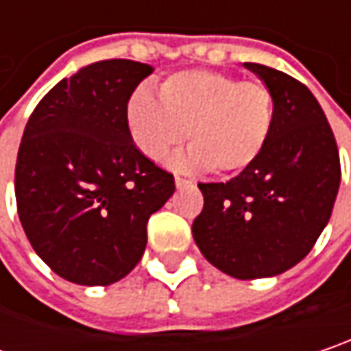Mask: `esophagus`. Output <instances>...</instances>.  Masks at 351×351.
Here are the masks:
<instances>
[{
    "label": "esophagus",
    "instance_id": "34e87169",
    "mask_svg": "<svg viewBox=\"0 0 351 351\" xmlns=\"http://www.w3.org/2000/svg\"><path fill=\"white\" fill-rule=\"evenodd\" d=\"M193 182L191 180H186V178H182V176H176V186L178 188H184V186H191Z\"/></svg>",
    "mask_w": 351,
    "mask_h": 351
}]
</instances>
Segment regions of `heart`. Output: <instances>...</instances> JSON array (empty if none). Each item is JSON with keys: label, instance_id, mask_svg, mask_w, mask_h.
<instances>
[{"label": "heart", "instance_id": "b5f03b06", "mask_svg": "<svg viewBox=\"0 0 351 351\" xmlns=\"http://www.w3.org/2000/svg\"><path fill=\"white\" fill-rule=\"evenodd\" d=\"M125 115L145 158L160 162L188 138L186 165L232 176L262 156L274 125V95L258 80L189 69L163 82L160 99L149 89H136Z\"/></svg>", "mask_w": 351, "mask_h": 351}]
</instances>
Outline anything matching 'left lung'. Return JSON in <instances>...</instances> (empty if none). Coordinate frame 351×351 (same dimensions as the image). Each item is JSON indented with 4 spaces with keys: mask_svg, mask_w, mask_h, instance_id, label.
<instances>
[{
    "mask_svg": "<svg viewBox=\"0 0 351 351\" xmlns=\"http://www.w3.org/2000/svg\"><path fill=\"white\" fill-rule=\"evenodd\" d=\"M274 95L262 156L226 184H197L204 210L191 234L208 262L238 280L271 278L302 262L338 195V143L313 93L262 63H245Z\"/></svg>",
    "mask_w": 351,
    "mask_h": 351,
    "instance_id": "obj_1",
    "label": "left lung"
}]
</instances>
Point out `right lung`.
I'll return each mask as SVG.
<instances>
[{
    "instance_id": "right-lung-1",
    "label": "right lung",
    "mask_w": 351,
    "mask_h": 351,
    "mask_svg": "<svg viewBox=\"0 0 351 351\" xmlns=\"http://www.w3.org/2000/svg\"><path fill=\"white\" fill-rule=\"evenodd\" d=\"M152 71L132 60L91 63L29 115L15 163L17 213L36 254L67 282L125 278L143 256L149 215L176 189L128 128V101Z\"/></svg>"
}]
</instances>
